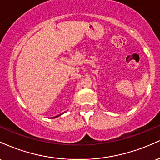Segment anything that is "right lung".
<instances>
[{
  "label": "right lung",
  "mask_w": 160,
  "mask_h": 160,
  "mask_svg": "<svg viewBox=\"0 0 160 160\" xmlns=\"http://www.w3.org/2000/svg\"><path fill=\"white\" fill-rule=\"evenodd\" d=\"M58 116H60V115H58V116H56V117H53V118H55V117H58Z\"/></svg>",
  "instance_id": "right-lung-1"
}]
</instances>
